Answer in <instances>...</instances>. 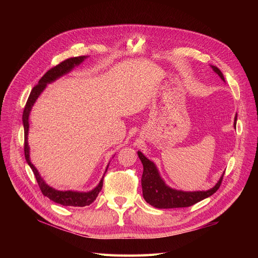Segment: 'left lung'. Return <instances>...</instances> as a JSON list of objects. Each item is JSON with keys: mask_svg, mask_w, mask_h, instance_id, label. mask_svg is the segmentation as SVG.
Returning a JSON list of instances; mask_svg holds the SVG:
<instances>
[{"mask_svg": "<svg viewBox=\"0 0 258 258\" xmlns=\"http://www.w3.org/2000/svg\"><path fill=\"white\" fill-rule=\"evenodd\" d=\"M212 68L213 71L221 77V80L225 82L224 75L221 72V70L214 67ZM237 124V115L235 116V122L233 126L236 128ZM139 158L142 161L143 165V174H142V190H143V198L147 204L151 206L158 208V209H173V208H186L190 207L197 202L204 200L212 195L220 188L222 179L224 176H221L218 182L213 186L212 188L208 190H196V191H184L178 190L175 188H171L170 186L166 184L162 177L160 176L159 171L156 167L155 163L146 158L143 153L138 152Z\"/></svg>", "mask_w": 258, "mask_h": 258, "instance_id": "obj_1", "label": "left lung"}]
</instances>
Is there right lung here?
Masks as SVG:
<instances>
[{"label": "right lung", "mask_w": 258, "mask_h": 258, "mask_svg": "<svg viewBox=\"0 0 258 258\" xmlns=\"http://www.w3.org/2000/svg\"><path fill=\"white\" fill-rule=\"evenodd\" d=\"M86 58H87V56H81V57H74V58L67 59L63 62L59 63L58 66L50 69L49 71L46 72L42 79L38 81V84L32 89V91H31L30 96L28 98V101H27V104L25 106V110H23V114H22V123H23V128H25V157H26L28 165L30 166L31 169H32L34 176L38 183V186H40V188H41L44 196L48 197L50 200L56 202V204L66 206V207L67 206L85 207V206L91 205L92 202L95 201L96 198L98 197V195L101 191V189H102L103 177H104V174L108 168V165L105 169V172H104L102 178L100 179L99 184L95 187V188L89 190V191L58 190V189L52 188L51 186H49L44 181V178L41 176L40 172H38L37 169L34 167V165L31 162V159H30V146L28 143L29 116H30L31 110H32V106L35 103V101L37 100L38 97L41 96V93L45 90V88L47 87V84H50L56 80L60 79L61 76H63V75L71 72L75 67H79Z\"/></svg>", "instance_id": "obj_1"}]
</instances>
